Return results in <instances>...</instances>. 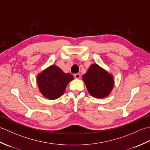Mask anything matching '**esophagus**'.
I'll return each instance as SVG.
<instances>
[{"label":"esophagus","mask_w":150,"mask_h":150,"mask_svg":"<svg viewBox=\"0 0 150 150\" xmlns=\"http://www.w3.org/2000/svg\"><path fill=\"white\" fill-rule=\"evenodd\" d=\"M74 77L75 79H81V75L79 74V73H76V74L74 75Z\"/></svg>","instance_id":"obj_1"}]
</instances>
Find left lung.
<instances>
[{
    "label": "left lung",
    "mask_w": 150,
    "mask_h": 150,
    "mask_svg": "<svg viewBox=\"0 0 150 150\" xmlns=\"http://www.w3.org/2000/svg\"><path fill=\"white\" fill-rule=\"evenodd\" d=\"M82 80L91 96L97 98L108 97L114 86L113 75L97 64H91L82 76Z\"/></svg>",
    "instance_id": "left-lung-1"
}]
</instances>
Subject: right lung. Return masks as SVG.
Segmentation results:
<instances>
[{
    "label": "right lung",
    "mask_w": 150,
    "mask_h": 150,
    "mask_svg": "<svg viewBox=\"0 0 150 150\" xmlns=\"http://www.w3.org/2000/svg\"><path fill=\"white\" fill-rule=\"evenodd\" d=\"M73 80V76L71 74L63 72L56 65L49 66L37 77L40 92L49 100H55L61 97L67 85Z\"/></svg>",
    "instance_id": "right-lung-1"
}]
</instances>
